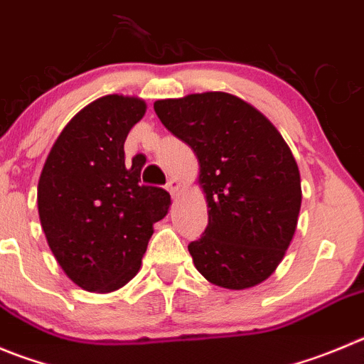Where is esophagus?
Instances as JSON below:
<instances>
[{"label": "esophagus", "instance_id": "34e87169", "mask_svg": "<svg viewBox=\"0 0 364 364\" xmlns=\"http://www.w3.org/2000/svg\"><path fill=\"white\" fill-rule=\"evenodd\" d=\"M166 190H168V192H171L172 196H174V193L179 190V181H178V179H176V178L168 179V181H166Z\"/></svg>", "mask_w": 364, "mask_h": 364}]
</instances>
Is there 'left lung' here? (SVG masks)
I'll return each mask as SVG.
<instances>
[{
    "mask_svg": "<svg viewBox=\"0 0 364 364\" xmlns=\"http://www.w3.org/2000/svg\"><path fill=\"white\" fill-rule=\"evenodd\" d=\"M154 111L198 156L208 226L188 244L193 266L226 289L269 278L293 240L301 206L289 145L259 109L223 91L156 100Z\"/></svg>",
    "mask_w": 364,
    "mask_h": 364,
    "instance_id": "obj_1",
    "label": "left lung"
}]
</instances>
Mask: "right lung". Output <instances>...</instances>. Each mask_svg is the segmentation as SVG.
<instances>
[{
  "label": "right lung",
  "instance_id": "1",
  "mask_svg": "<svg viewBox=\"0 0 364 364\" xmlns=\"http://www.w3.org/2000/svg\"><path fill=\"white\" fill-rule=\"evenodd\" d=\"M147 105L107 95L75 114L50 151L37 185V208L53 257L91 293L124 287L140 271L154 223L171 196L141 185L144 161L125 165L124 144Z\"/></svg>",
  "mask_w": 364,
  "mask_h": 364
}]
</instances>
